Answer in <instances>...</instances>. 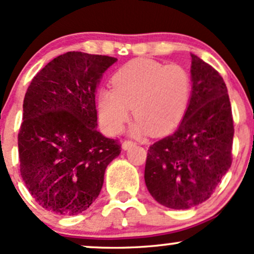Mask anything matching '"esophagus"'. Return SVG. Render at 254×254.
I'll list each match as a JSON object with an SVG mask.
<instances>
[{
  "instance_id": "esophagus-1",
  "label": "esophagus",
  "mask_w": 254,
  "mask_h": 254,
  "mask_svg": "<svg viewBox=\"0 0 254 254\" xmlns=\"http://www.w3.org/2000/svg\"><path fill=\"white\" fill-rule=\"evenodd\" d=\"M133 145H135V143H133V142H131V141H124L123 143H122V148H123L124 150H127V149H129V148L133 147Z\"/></svg>"
}]
</instances>
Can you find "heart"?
I'll return each mask as SVG.
<instances>
[{"label":"heart","instance_id":"1","mask_svg":"<svg viewBox=\"0 0 254 254\" xmlns=\"http://www.w3.org/2000/svg\"><path fill=\"white\" fill-rule=\"evenodd\" d=\"M113 88L98 93L100 123L109 133H118L132 109L137 122L130 132L153 136L173 130L185 116L191 98V76L179 64L137 58L122 66L112 77Z\"/></svg>","mask_w":254,"mask_h":254}]
</instances>
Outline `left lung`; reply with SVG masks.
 Here are the masks:
<instances>
[{
    "label": "left lung",
    "mask_w": 254,
    "mask_h": 254,
    "mask_svg": "<svg viewBox=\"0 0 254 254\" xmlns=\"http://www.w3.org/2000/svg\"><path fill=\"white\" fill-rule=\"evenodd\" d=\"M192 90L182 123L150 145L144 182L157 203L189 209L205 202L232 165V107L222 76L191 54Z\"/></svg>",
    "instance_id": "obj_1"
}]
</instances>
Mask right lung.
I'll list each match as a JSON object with an SVG mask.
<instances>
[{
	"instance_id": "right-lung-1",
	"label": "right lung",
	"mask_w": 254,
	"mask_h": 254,
	"mask_svg": "<svg viewBox=\"0 0 254 254\" xmlns=\"http://www.w3.org/2000/svg\"><path fill=\"white\" fill-rule=\"evenodd\" d=\"M117 58L71 51L46 64L24 99L17 136L20 172L36 202L58 215H77L97 199L105 171L121 154L97 129L95 93Z\"/></svg>"
}]
</instances>
